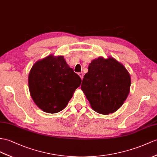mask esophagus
Masks as SVG:
<instances>
[{
	"instance_id": "esophagus-1",
	"label": "esophagus",
	"mask_w": 157,
	"mask_h": 157,
	"mask_svg": "<svg viewBox=\"0 0 157 157\" xmlns=\"http://www.w3.org/2000/svg\"><path fill=\"white\" fill-rule=\"evenodd\" d=\"M78 75L80 76V77L81 78V79H82V78H83V73H82V72H79V73H78Z\"/></svg>"
}]
</instances>
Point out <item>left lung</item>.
<instances>
[{
	"instance_id": "1",
	"label": "left lung",
	"mask_w": 157,
	"mask_h": 157,
	"mask_svg": "<svg viewBox=\"0 0 157 157\" xmlns=\"http://www.w3.org/2000/svg\"><path fill=\"white\" fill-rule=\"evenodd\" d=\"M126 68L113 57H98L89 64L81 89L92 109L102 114L113 113L123 105L131 87Z\"/></svg>"
}]
</instances>
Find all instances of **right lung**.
Listing matches in <instances>:
<instances>
[{
  "label": "right lung",
  "instance_id": "obj_1",
  "mask_svg": "<svg viewBox=\"0 0 157 157\" xmlns=\"http://www.w3.org/2000/svg\"><path fill=\"white\" fill-rule=\"evenodd\" d=\"M81 78L63 56L49 55L37 61L29 75V87L35 104L43 111L56 113L66 107Z\"/></svg>",
  "mask_w": 157,
  "mask_h": 157
}]
</instances>
